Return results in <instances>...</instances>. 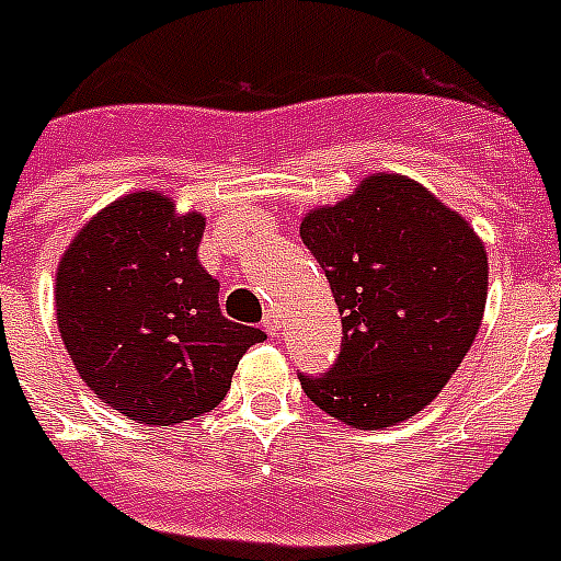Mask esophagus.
<instances>
[{
	"label": "esophagus",
	"mask_w": 561,
	"mask_h": 561,
	"mask_svg": "<svg viewBox=\"0 0 561 561\" xmlns=\"http://www.w3.org/2000/svg\"><path fill=\"white\" fill-rule=\"evenodd\" d=\"M262 325H265V331L271 336L279 334V311H273V308H271V311L265 313V320H262Z\"/></svg>",
	"instance_id": "obj_1"
}]
</instances>
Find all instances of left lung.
I'll return each instance as SVG.
<instances>
[{"instance_id":"1","label":"left lung","mask_w":561,"mask_h":561,"mask_svg":"<svg viewBox=\"0 0 561 561\" xmlns=\"http://www.w3.org/2000/svg\"><path fill=\"white\" fill-rule=\"evenodd\" d=\"M331 282L343 348L305 394L352 430L409 421L440 389L484 320V241L423 184L394 172L363 178L343 202L299 225Z\"/></svg>"}]
</instances>
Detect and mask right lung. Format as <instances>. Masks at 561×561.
I'll return each mask as SVG.
<instances>
[{
    "instance_id": "obj_1",
    "label": "right lung",
    "mask_w": 561,
    "mask_h": 561,
    "mask_svg": "<svg viewBox=\"0 0 561 561\" xmlns=\"http://www.w3.org/2000/svg\"><path fill=\"white\" fill-rule=\"evenodd\" d=\"M202 213L138 190L91 216L57 265L54 308L77 375L129 421L172 426L216 409L265 331L225 320L198 265Z\"/></svg>"
}]
</instances>
